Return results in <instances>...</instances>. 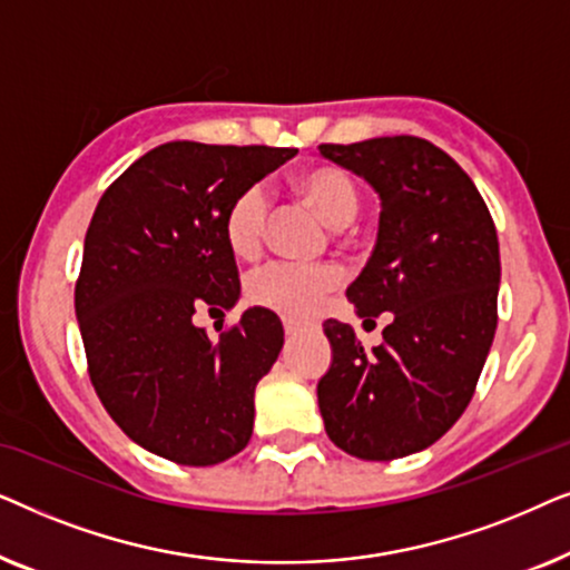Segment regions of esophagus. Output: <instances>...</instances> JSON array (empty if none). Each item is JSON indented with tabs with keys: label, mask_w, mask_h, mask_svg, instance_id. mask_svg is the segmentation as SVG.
Segmentation results:
<instances>
[{
	"label": "esophagus",
	"mask_w": 570,
	"mask_h": 570,
	"mask_svg": "<svg viewBox=\"0 0 570 570\" xmlns=\"http://www.w3.org/2000/svg\"><path fill=\"white\" fill-rule=\"evenodd\" d=\"M285 334H287V337H293V334L295 332H298V324H295V322H291V318H285Z\"/></svg>",
	"instance_id": "obj_1"
}]
</instances>
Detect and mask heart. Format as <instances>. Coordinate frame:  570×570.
I'll use <instances>...</instances> for the list:
<instances>
[{
	"instance_id": "heart-1",
	"label": "heart",
	"mask_w": 570,
	"mask_h": 570,
	"mask_svg": "<svg viewBox=\"0 0 570 570\" xmlns=\"http://www.w3.org/2000/svg\"><path fill=\"white\" fill-rule=\"evenodd\" d=\"M295 189L324 223L345 228L361 209V191L347 170L316 166L295 178ZM269 197L262 186H248L230 202L225 213V240L240 259H252L267 238ZM342 283V272L330 264L303 267L291 262H269L248 277V298L264 308L279 311L291 318H306L318 308L326 293Z\"/></svg>"
}]
</instances>
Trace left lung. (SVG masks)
I'll use <instances>...</instances> for the list:
<instances>
[{
  "label": "left lung",
  "mask_w": 570,
  "mask_h": 570,
  "mask_svg": "<svg viewBox=\"0 0 570 570\" xmlns=\"http://www.w3.org/2000/svg\"><path fill=\"white\" fill-rule=\"evenodd\" d=\"M381 199L368 264L347 287L357 316L392 314L363 350L326 318L332 365L318 381L326 435L365 462L423 451L462 417L493 345L501 254L493 217L459 163L420 137L318 145Z\"/></svg>",
  "instance_id": "left-lung-1"
}]
</instances>
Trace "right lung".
<instances>
[{
  "mask_svg": "<svg viewBox=\"0 0 570 570\" xmlns=\"http://www.w3.org/2000/svg\"><path fill=\"white\" fill-rule=\"evenodd\" d=\"M295 153L166 142L92 213L75 287L90 381L131 441L176 464H220L252 439L254 389L283 350V324L254 306L213 342L191 316L236 306L225 213Z\"/></svg>",
  "mask_w": 570,
  "mask_h": 570,
  "instance_id": "add662e5",
  "label": "right lung"
}]
</instances>
